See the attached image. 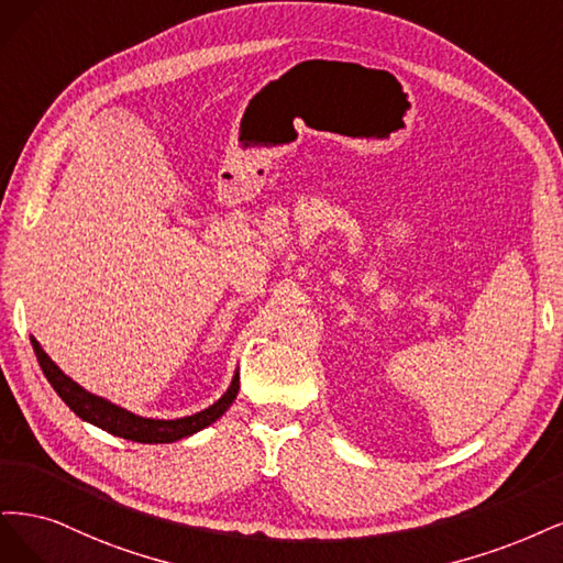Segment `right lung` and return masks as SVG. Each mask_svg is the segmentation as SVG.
<instances>
[{
	"mask_svg": "<svg viewBox=\"0 0 563 563\" xmlns=\"http://www.w3.org/2000/svg\"><path fill=\"white\" fill-rule=\"evenodd\" d=\"M34 355L40 360V367L44 376L48 378V384L53 386L63 402L75 411L79 419L93 423L107 432L117 434V438L123 440H133L142 444H168L177 442L183 438H189V434L203 430L206 426L214 423L220 416L231 407V402L239 395V372H235L229 390L217 400L212 407L198 411L194 416H185V419H175V421H158V419H142V416H135L131 411H125L112 402L102 400V397L84 390L79 384H75L67 374L58 369L56 362H53L37 343V339H30Z\"/></svg>",
	"mask_w": 563,
	"mask_h": 563,
	"instance_id": "1",
	"label": "right lung"
}]
</instances>
